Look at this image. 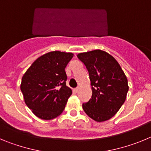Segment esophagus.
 Instances as JSON below:
<instances>
[{
  "label": "esophagus",
  "mask_w": 151,
  "mask_h": 151,
  "mask_svg": "<svg viewBox=\"0 0 151 151\" xmlns=\"http://www.w3.org/2000/svg\"><path fill=\"white\" fill-rule=\"evenodd\" d=\"M79 89H80L79 87H77V88H75L74 90H75V91H76L77 93V92H78V91H79Z\"/></svg>",
  "instance_id": "obj_1"
}]
</instances>
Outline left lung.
<instances>
[{"label": "left lung", "mask_w": 151, "mask_h": 151, "mask_svg": "<svg viewBox=\"0 0 151 151\" xmlns=\"http://www.w3.org/2000/svg\"><path fill=\"white\" fill-rule=\"evenodd\" d=\"M87 68L91 80L92 96L82 104L89 117L104 122L115 115L126 98L129 85L122 68L115 58L101 50L77 55Z\"/></svg>", "instance_id": "8db88e82"}]
</instances>
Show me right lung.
Masks as SVG:
<instances>
[{
  "instance_id": "1",
  "label": "right lung",
  "mask_w": 151,
  "mask_h": 151,
  "mask_svg": "<svg viewBox=\"0 0 151 151\" xmlns=\"http://www.w3.org/2000/svg\"><path fill=\"white\" fill-rule=\"evenodd\" d=\"M72 53L52 51L38 57L22 78L25 103L38 118L50 120L63 111L72 90L67 87L65 68Z\"/></svg>"
}]
</instances>
